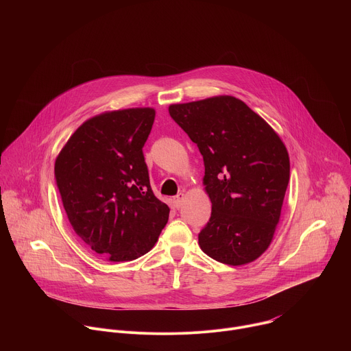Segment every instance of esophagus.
<instances>
[{
  "mask_svg": "<svg viewBox=\"0 0 351 351\" xmlns=\"http://www.w3.org/2000/svg\"><path fill=\"white\" fill-rule=\"evenodd\" d=\"M183 193H178L175 197H173V204H175V208H180L182 206V199H183Z\"/></svg>",
  "mask_w": 351,
  "mask_h": 351,
  "instance_id": "obj_1",
  "label": "esophagus"
}]
</instances>
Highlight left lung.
<instances>
[{"label":"left lung","mask_w":351,"mask_h":351,"mask_svg":"<svg viewBox=\"0 0 351 351\" xmlns=\"http://www.w3.org/2000/svg\"><path fill=\"white\" fill-rule=\"evenodd\" d=\"M169 115L204 160L213 211L198 233L199 247L233 267L257 260L271 244L289 184L285 144L260 115L230 95L173 104Z\"/></svg>","instance_id":"1"}]
</instances>
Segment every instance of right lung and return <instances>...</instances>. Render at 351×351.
<instances>
[{
  "label": "right lung",
  "instance_id": "1",
  "mask_svg": "<svg viewBox=\"0 0 351 351\" xmlns=\"http://www.w3.org/2000/svg\"><path fill=\"white\" fill-rule=\"evenodd\" d=\"M154 118L153 108L94 117L71 136L56 161L73 230L114 263L148 253L168 222L169 207L156 197L143 154Z\"/></svg>",
  "mask_w": 351,
  "mask_h": 351
}]
</instances>
